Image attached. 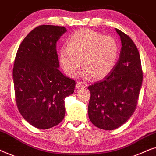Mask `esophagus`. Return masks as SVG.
I'll list each match as a JSON object with an SVG mask.
<instances>
[{"label": "esophagus", "instance_id": "obj_1", "mask_svg": "<svg viewBox=\"0 0 156 156\" xmlns=\"http://www.w3.org/2000/svg\"><path fill=\"white\" fill-rule=\"evenodd\" d=\"M86 87H87V84H85L84 82H78L76 84V89H84Z\"/></svg>", "mask_w": 156, "mask_h": 156}]
</instances>
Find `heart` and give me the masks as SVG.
Returning <instances> with one entry per match:
<instances>
[{
    "label": "heart",
    "mask_w": 156,
    "mask_h": 156,
    "mask_svg": "<svg viewBox=\"0 0 156 156\" xmlns=\"http://www.w3.org/2000/svg\"><path fill=\"white\" fill-rule=\"evenodd\" d=\"M120 46L112 36H104L89 29L76 31L66 42V49L59 52V61L64 71L75 76L81 61L80 75L83 78L101 79L107 76L116 66Z\"/></svg>",
    "instance_id": "b5f03b06"
}]
</instances>
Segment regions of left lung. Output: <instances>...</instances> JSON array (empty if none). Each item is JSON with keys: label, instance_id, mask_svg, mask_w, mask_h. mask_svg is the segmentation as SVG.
Segmentation results:
<instances>
[{"label": "left lung", "instance_id": "obj_1", "mask_svg": "<svg viewBox=\"0 0 156 156\" xmlns=\"http://www.w3.org/2000/svg\"><path fill=\"white\" fill-rule=\"evenodd\" d=\"M121 49L119 60L104 80L88 87L91 97L88 114L95 126L112 131L133 115L143 82L140 57L131 38L120 30Z\"/></svg>", "mask_w": 156, "mask_h": 156}]
</instances>
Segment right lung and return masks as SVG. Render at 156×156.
I'll use <instances>...</instances> for the list:
<instances>
[{
  "mask_svg": "<svg viewBox=\"0 0 156 156\" xmlns=\"http://www.w3.org/2000/svg\"><path fill=\"white\" fill-rule=\"evenodd\" d=\"M65 27L42 25L33 29L19 46L12 69L18 108L34 127L50 129L63 120L65 99L74 91L75 81L59 67L57 42Z\"/></svg>",
  "mask_w": 156,
  "mask_h": 156,
  "instance_id": "1",
  "label": "right lung"
}]
</instances>
